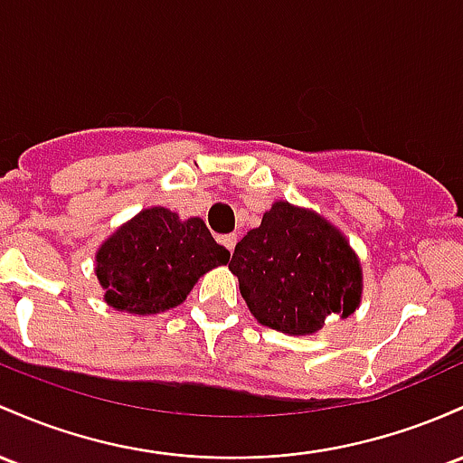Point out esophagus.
I'll return each mask as SVG.
<instances>
[{
    "label": "esophagus",
    "instance_id": "obj_1",
    "mask_svg": "<svg viewBox=\"0 0 463 463\" xmlns=\"http://www.w3.org/2000/svg\"><path fill=\"white\" fill-rule=\"evenodd\" d=\"M220 243L222 246H226L228 250H235V246H237V235H223V237H220Z\"/></svg>",
    "mask_w": 463,
    "mask_h": 463
}]
</instances>
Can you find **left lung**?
<instances>
[{"mask_svg":"<svg viewBox=\"0 0 463 463\" xmlns=\"http://www.w3.org/2000/svg\"><path fill=\"white\" fill-rule=\"evenodd\" d=\"M228 268L252 317L289 336L317 334L329 317L347 318L363 298V268L343 232L283 200L237 243Z\"/></svg>","mask_w":463,"mask_h":463,"instance_id":"left-lung-1","label":"left lung"}]
</instances>
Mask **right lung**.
Instances as JSON below:
<instances>
[{
  "label": "right lung",
  "mask_w": 463,
  "mask_h": 463,
  "mask_svg": "<svg viewBox=\"0 0 463 463\" xmlns=\"http://www.w3.org/2000/svg\"><path fill=\"white\" fill-rule=\"evenodd\" d=\"M231 252L200 217L180 220L165 206L145 208L96 252V279L118 312L160 314L180 306L202 274L226 266Z\"/></svg>",
  "instance_id": "1"
}]
</instances>
